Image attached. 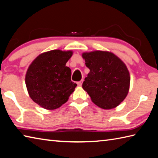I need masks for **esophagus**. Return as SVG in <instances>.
<instances>
[{"label":"esophagus","instance_id":"1","mask_svg":"<svg viewBox=\"0 0 158 158\" xmlns=\"http://www.w3.org/2000/svg\"><path fill=\"white\" fill-rule=\"evenodd\" d=\"M83 79L81 80V81H78V82H77V85H78L79 86H81L82 85V83H83Z\"/></svg>","mask_w":158,"mask_h":158}]
</instances>
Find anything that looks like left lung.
<instances>
[{
	"label": "left lung",
	"mask_w": 158,
	"mask_h": 158,
	"mask_svg": "<svg viewBox=\"0 0 158 158\" xmlns=\"http://www.w3.org/2000/svg\"><path fill=\"white\" fill-rule=\"evenodd\" d=\"M82 57L89 73L82 87L92 101L101 108H115L128 94L130 75L125 63L111 52H83Z\"/></svg>",
	"instance_id": "1"
}]
</instances>
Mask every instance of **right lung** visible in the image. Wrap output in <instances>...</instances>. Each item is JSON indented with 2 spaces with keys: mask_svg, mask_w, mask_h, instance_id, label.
Wrapping results in <instances>:
<instances>
[{
  "mask_svg": "<svg viewBox=\"0 0 158 158\" xmlns=\"http://www.w3.org/2000/svg\"><path fill=\"white\" fill-rule=\"evenodd\" d=\"M73 51L52 50L38 55L28 68L25 83L31 99L46 110L64 104L77 84L71 81V70L66 64Z\"/></svg>",
  "mask_w": 158,
  "mask_h": 158,
  "instance_id": "obj_1",
  "label": "right lung"
}]
</instances>
